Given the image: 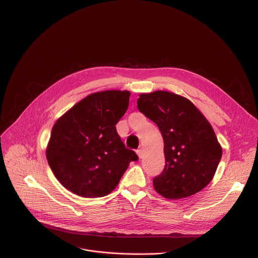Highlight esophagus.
<instances>
[{
    "instance_id": "1",
    "label": "esophagus",
    "mask_w": 258,
    "mask_h": 258,
    "mask_svg": "<svg viewBox=\"0 0 258 258\" xmlns=\"http://www.w3.org/2000/svg\"><path fill=\"white\" fill-rule=\"evenodd\" d=\"M137 155L139 156V158H142V156H143V148L142 147H140L139 150H137Z\"/></svg>"
}]
</instances>
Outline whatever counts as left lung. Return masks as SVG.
<instances>
[{"label":"left lung","mask_w":258,"mask_h":258,"mask_svg":"<svg viewBox=\"0 0 258 258\" xmlns=\"http://www.w3.org/2000/svg\"><path fill=\"white\" fill-rule=\"evenodd\" d=\"M137 106L164 140L165 166L153 179L155 190L170 200L201 191L212 180L223 153L207 119L191 101L166 91L141 94Z\"/></svg>","instance_id":"1"}]
</instances>
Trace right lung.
<instances>
[{"mask_svg": "<svg viewBox=\"0 0 258 258\" xmlns=\"http://www.w3.org/2000/svg\"><path fill=\"white\" fill-rule=\"evenodd\" d=\"M130 95L116 90L91 94L54 124L47 160L56 179L71 192L104 197L116 188L131 162L138 160L116 130Z\"/></svg>", "mask_w": 258, "mask_h": 258, "instance_id": "1", "label": "right lung"}]
</instances>
